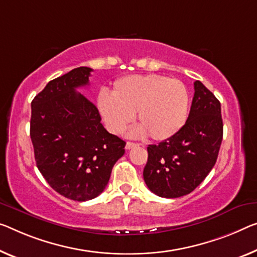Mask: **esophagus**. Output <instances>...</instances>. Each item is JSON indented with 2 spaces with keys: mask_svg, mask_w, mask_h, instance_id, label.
<instances>
[{
  "mask_svg": "<svg viewBox=\"0 0 257 257\" xmlns=\"http://www.w3.org/2000/svg\"><path fill=\"white\" fill-rule=\"evenodd\" d=\"M137 144H134V142H126V146H125V148L127 149V151H130V149H132V148H136L137 147Z\"/></svg>",
  "mask_w": 257,
  "mask_h": 257,
  "instance_id": "esophagus-1",
  "label": "esophagus"
}]
</instances>
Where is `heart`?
I'll list each match as a JSON object with an SVG mask.
<instances>
[{"mask_svg": "<svg viewBox=\"0 0 257 257\" xmlns=\"http://www.w3.org/2000/svg\"><path fill=\"white\" fill-rule=\"evenodd\" d=\"M188 92L178 79L160 74H132L115 81L112 93H100L97 108L110 132H124L137 112L140 125L132 132L165 140L183 127L188 113Z\"/></svg>", "mask_w": 257, "mask_h": 257, "instance_id": "b5f03b06", "label": "heart"}]
</instances>
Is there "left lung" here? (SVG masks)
<instances>
[{
  "instance_id": "1",
  "label": "left lung",
  "mask_w": 257,
  "mask_h": 257,
  "mask_svg": "<svg viewBox=\"0 0 257 257\" xmlns=\"http://www.w3.org/2000/svg\"><path fill=\"white\" fill-rule=\"evenodd\" d=\"M186 123L169 139L149 145L144 179L161 197L187 195L202 183L217 161L223 139L220 103L202 82H194Z\"/></svg>"
}]
</instances>
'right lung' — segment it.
Returning a JSON list of instances; mask_svg holds the SVG:
<instances>
[{
	"instance_id": "add662e5",
	"label": "right lung",
	"mask_w": 257,
	"mask_h": 257,
	"mask_svg": "<svg viewBox=\"0 0 257 257\" xmlns=\"http://www.w3.org/2000/svg\"><path fill=\"white\" fill-rule=\"evenodd\" d=\"M92 71L80 66L54 79L31 103L30 136L39 171L57 193L79 202L104 191L126 145L106 131L96 106L77 92L89 84Z\"/></svg>"
}]
</instances>
